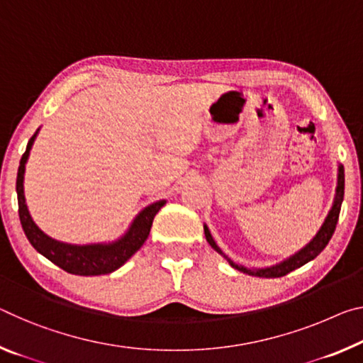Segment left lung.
<instances>
[{"instance_id":"obj_1","label":"left lung","mask_w":363,"mask_h":363,"mask_svg":"<svg viewBox=\"0 0 363 363\" xmlns=\"http://www.w3.org/2000/svg\"><path fill=\"white\" fill-rule=\"evenodd\" d=\"M342 200H344V166L339 163V166H337V186H336L335 200H333L331 208H330V211H328V215L325 218L323 224H321V228L318 229V233H316L313 235V239L310 240L307 245H303L301 250H297L296 254L289 255L287 258H284V260L272 264V267L247 268V267H244V264L234 263L231 258L223 254V250L220 249V247H218V244L215 242V239H213L208 226L203 224L206 242L211 245V249H215L218 254L223 255L224 260L231 264L234 269H238V272H242V273L250 274V276H258V278H281V276H284L287 273L294 272V269H297V268H301L302 264L312 262L315 257H318L321 252H323V249L328 245V242H330V239L333 238V234H335Z\"/></svg>"}]
</instances>
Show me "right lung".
<instances>
[{"label":"right lung","instance_id":"obj_1","mask_svg":"<svg viewBox=\"0 0 363 363\" xmlns=\"http://www.w3.org/2000/svg\"><path fill=\"white\" fill-rule=\"evenodd\" d=\"M40 128L35 134L30 137L27 143L26 153L22 155L19 169H17V181H16V192H17V203H19V218L22 229L27 235L28 242L33 245L38 254L47 257L50 262H53L56 267L65 269V272L79 276H99L116 272L118 268L129 260L145 242L153 218L161 210V206L166 205V200H157L145 208L137 213L134 220L129 224L128 231L121 238L111 240V242H95V244H69L50 238L47 233L37 226L33 218L28 211L24 194V174L28 155L33 147Z\"/></svg>","mask_w":363,"mask_h":363}]
</instances>
